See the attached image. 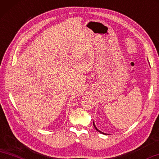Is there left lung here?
<instances>
[{"instance_id": "8db88e82", "label": "left lung", "mask_w": 159, "mask_h": 159, "mask_svg": "<svg viewBox=\"0 0 159 159\" xmlns=\"http://www.w3.org/2000/svg\"><path fill=\"white\" fill-rule=\"evenodd\" d=\"M93 126H94L95 129H96V130L98 131V132H100V133H102V134H104V133H102V132H100V130H98V129H97V128H96V127H95V124H94V122H93Z\"/></svg>"}]
</instances>
